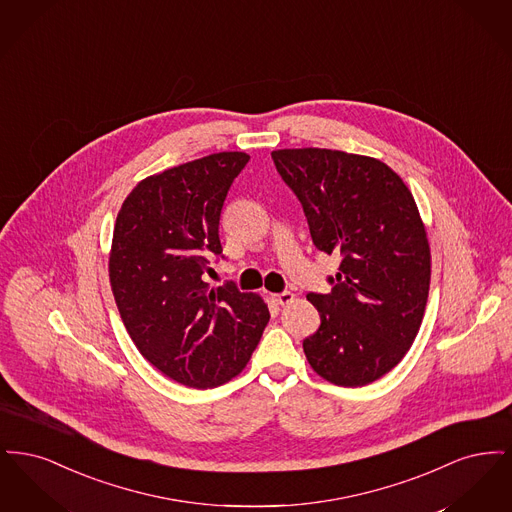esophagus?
<instances>
[{"instance_id": "obj_1", "label": "esophagus", "mask_w": 512, "mask_h": 512, "mask_svg": "<svg viewBox=\"0 0 512 512\" xmlns=\"http://www.w3.org/2000/svg\"><path fill=\"white\" fill-rule=\"evenodd\" d=\"M272 297H274V301H276L278 305H288V303H292L293 299H295V295H293L292 292L274 293Z\"/></svg>"}]
</instances>
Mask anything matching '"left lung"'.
<instances>
[{
    "label": "left lung",
    "instance_id": "1",
    "mask_svg": "<svg viewBox=\"0 0 512 512\" xmlns=\"http://www.w3.org/2000/svg\"><path fill=\"white\" fill-rule=\"evenodd\" d=\"M272 161L297 195L313 244L340 253L332 292L303 340L324 380L357 388L397 365L418 334L430 290V245L405 182L378 159L336 149H278Z\"/></svg>",
    "mask_w": 512,
    "mask_h": 512
}]
</instances>
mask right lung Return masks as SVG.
Returning <instances> with one entry per match:
<instances>
[{
	"label": "right lung",
	"instance_id": "right-lung-1",
	"mask_svg": "<svg viewBox=\"0 0 512 512\" xmlns=\"http://www.w3.org/2000/svg\"><path fill=\"white\" fill-rule=\"evenodd\" d=\"M247 161L222 151L153 174L117 215L109 278L122 322L147 361L188 388L238 376L270 318L259 295L201 278L211 257H224L220 211Z\"/></svg>",
	"mask_w": 512,
	"mask_h": 512
}]
</instances>
